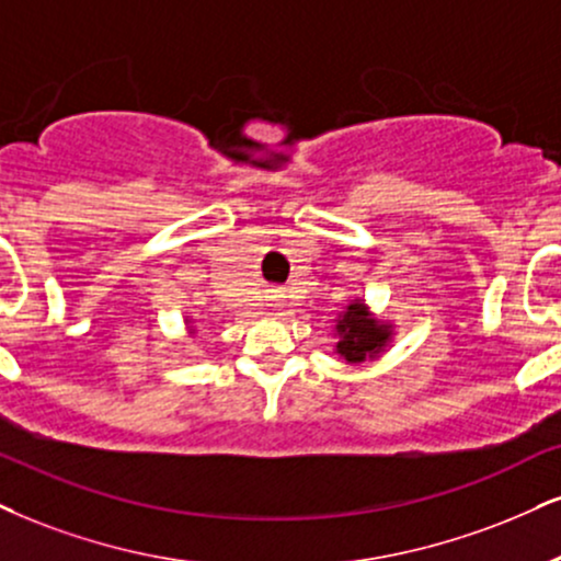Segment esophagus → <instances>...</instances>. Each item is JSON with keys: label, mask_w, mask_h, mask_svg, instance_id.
Returning a JSON list of instances; mask_svg holds the SVG:
<instances>
[{"label": "esophagus", "mask_w": 561, "mask_h": 561, "mask_svg": "<svg viewBox=\"0 0 561 561\" xmlns=\"http://www.w3.org/2000/svg\"><path fill=\"white\" fill-rule=\"evenodd\" d=\"M279 298H285V295H279Z\"/></svg>", "instance_id": "obj_1"}]
</instances>
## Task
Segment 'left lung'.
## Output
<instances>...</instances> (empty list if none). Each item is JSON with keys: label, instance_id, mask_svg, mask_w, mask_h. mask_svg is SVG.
<instances>
[{"label": "left lung", "instance_id": "obj_1", "mask_svg": "<svg viewBox=\"0 0 561 561\" xmlns=\"http://www.w3.org/2000/svg\"><path fill=\"white\" fill-rule=\"evenodd\" d=\"M336 332H340L336 353L345 357L347 363H363L366 357H376L389 340V327L370 321L368 310L360 300L347 306L345 316L336 321Z\"/></svg>", "mask_w": 561, "mask_h": 561}]
</instances>
